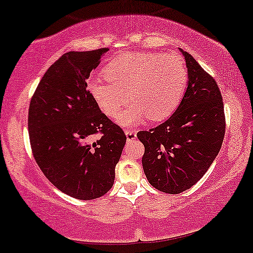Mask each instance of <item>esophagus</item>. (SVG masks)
<instances>
[{
  "instance_id": "obj_1",
  "label": "esophagus",
  "mask_w": 253,
  "mask_h": 253,
  "mask_svg": "<svg viewBox=\"0 0 253 253\" xmlns=\"http://www.w3.org/2000/svg\"><path fill=\"white\" fill-rule=\"evenodd\" d=\"M125 134L127 136V141H133L136 139V132L133 129H125Z\"/></svg>"
}]
</instances>
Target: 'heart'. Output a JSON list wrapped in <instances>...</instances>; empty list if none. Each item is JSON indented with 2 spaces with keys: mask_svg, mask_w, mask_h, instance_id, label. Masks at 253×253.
<instances>
[{
  "mask_svg": "<svg viewBox=\"0 0 253 253\" xmlns=\"http://www.w3.org/2000/svg\"><path fill=\"white\" fill-rule=\"evenodd\" d=\"M103 77L106 81L87 82L89 95L112 118L130 96L135 102L117 115V123L134 127L147 118L163 120L178 108L187 87L188 72L184 60L175 54L130 51L112 59L103 68Z\"/></svg>",
  "mask_w": 253,
  "mask_h": 253,
  "instance_id": "obj_1",
  "label": "heart"
}]
</instances>
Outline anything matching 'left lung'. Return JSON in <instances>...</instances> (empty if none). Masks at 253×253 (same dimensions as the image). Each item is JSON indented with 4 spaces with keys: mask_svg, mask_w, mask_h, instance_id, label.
<instances>
[{
    "mask_svg": "<svg viewBox=\"0 0 253 253\" xmlns=\"http://www.w3.org/2000/svg\"><path fill=\"white\" fill-rule=\"evenodd\" d=\"M188 81L180 105L165 123L141 130L146 178L161 192L178 194L197 184L220 151L225 114L217 82L187 51Z\"/></svg>",
    "mask_w": 253,
    "mask_h": 253,
    "instance_id": "8db88e82",
    "label": "left lung"
}]
</instances>
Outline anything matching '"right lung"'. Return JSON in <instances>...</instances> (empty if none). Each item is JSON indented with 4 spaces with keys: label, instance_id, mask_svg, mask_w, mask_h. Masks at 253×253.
<instances>
[{
    "label": "right lung",
    "instance_id": "obj_1",
    "mask_svg": "<svg viewBox=\"0 0 253 253\" xmlns=\"http://www.w3.org/2000/svg\"><path fill=\"white\" fill-rule=\"evenodd\" d=\"M107 48L68 51L40 81L29 105L32 151L43 174L61 192L80 200L103 196L114 184L126 135L100 111L87 79ZM102 136L93 142L91 136Z\"/></svg>",
    "mask_w": 253,
    "mask_h": 253
}]
</instances>
